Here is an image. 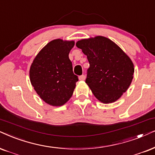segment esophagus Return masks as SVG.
<instances>
[{"label":"esophagus","mask_w":155,"mask_h":155,"mask_svg":"<svg viewBox=\"0 0 155 155\" xmlns=\"http://www.w3.org/2000/svg\"><path fill=\"white\" fill-rule=\"evenodd\" d=\"M79 80H81V81H84V80H85L86 79V76L85 75H81L79 76Z\"/></svg>","instance_id":"1"}]
</instances>
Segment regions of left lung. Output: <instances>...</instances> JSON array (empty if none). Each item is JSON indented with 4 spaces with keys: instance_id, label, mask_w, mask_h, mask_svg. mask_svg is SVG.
<instances>
[{
    "instance_id": "1",
    "label": "left lung",
    "mask_w": 155,
    "mask_h": 155,
    "mask_svg": "<svg viewBox=\"0 0 155 155\" xmlns=\"http://www.w3.org/2000/svg\"><path fill=\"white\" fill-rule=\"evenodd\" d=\"M76 45L87 56L89 68L86 83L95 97L104 104L119 99L133 79L134 68L130 57L104 36L82 39Z\"/></svg>"
}]
</instances>
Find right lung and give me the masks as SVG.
Returning a JSON list of instances; mask_svg holds the SVG:
<instances>
[{
	"instance_id": "right-lung-1",
	"label": "right lung",
	"mask_w": 155,
	"mask_h": 155,
	"mask_svg": "<svg viewBox=\"0 0 155 155\" xmlns=\"http://www.w3.org/2000/svg\"><path fill=\"white\" fill-rule=\"evenodd\" d=\"M74 41L56 39L41 50L30 68V80L41 99L52 106H62L73 94L78 76L68 58Z\"/></svg>"
}]
</instances>
